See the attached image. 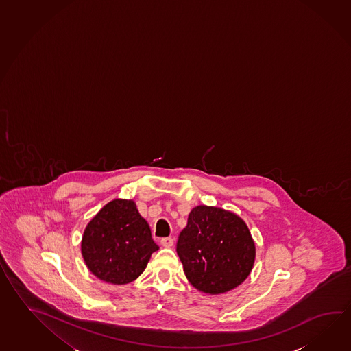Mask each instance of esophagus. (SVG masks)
<instances>
[{
    "label": "esophagus",
    "mask_w": 351,
    "mask_h": 351,
    "mask_svg": "<svg viewBox=\"0 0 351 351\" xmlns=\"http://www.w3.org/2000/svg\"><path fill=\"white\" fill-rule=\"evenodd\" d=\"M160 243H161L164 247H171L172 245H173V239L172 237H162Z\"/></svg>",
    "instance_id": "1"
}]
</instances>
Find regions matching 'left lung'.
Wrapping results in <instances>:
<instances>
[{"label": "left lung", "instance_id": "left-lung-1", "mask_svg": "<svg viewBox=\"0 0 351 351\" xmlns=\"http://www.w3.org/2000/svg\"><path fill=\"white\" fill-rule=\"evenodd\" d=\"M176 251L187 280L199 291L219 295L243 284L255 261V243L237 214L200 205L191 210Z\"/></svg>", "mask_w": 351, "mask_h": 351}]
</instances>
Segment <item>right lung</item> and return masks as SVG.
Here are the masks:
<instances>
[{
    "instance_id": "obj_1",
    "label": "right lung",
    "mask_w": 351,
    "mask_h": 351,
    "mask_svg": "<svg viewBox=\"0 0 351 351\" xmlns=\"http://www.w3.org/2000/svg\"><path fill=\"white\" fill-rule=\"evenodd\" d=\"M158 246L132 200L110 201L87 223L81 252L96 278L114 285L136 280Z\"/></svg>"
}]
</instances>
